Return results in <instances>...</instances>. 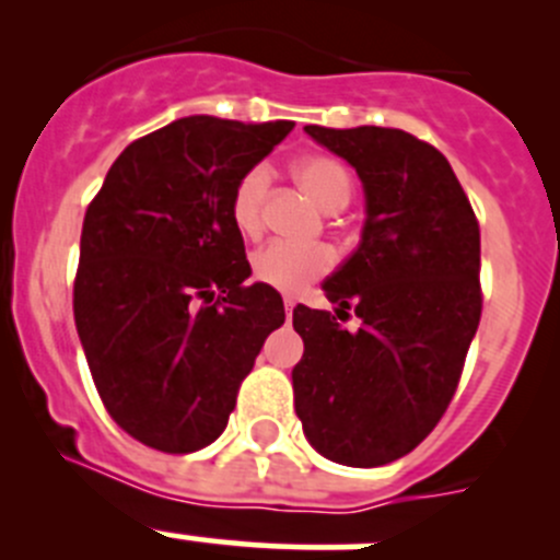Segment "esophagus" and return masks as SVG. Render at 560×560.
Masks as SVG:
<instances>
[{
	"mask_svg": "<svg viewBox=\"0 0 560 560\" xmlns=\"http://www.w3.org/2000/svg\"><path fill=\"white\" fill-rule=\"evenodd\" d=\"M292 308H295V298H284V312L292 314Z\"/></svg>",
	"mask_w": 560,
	"mask_h": 560,
	"instance_id": "34e87169",
	"label": "esophagus"
}]
</instances>
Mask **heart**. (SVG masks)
Returning <instances> with one entry per match:
<instances>
[{
	"label": "heart",
	"instance_id": "obj_1",
	"mask_svg": "<svg viewBox=\"0 0 560 560\" xmlns=\"http://www.w3.org/2000/svg\"><path fill=\"white\" fill-rule=\"evenodd\" d=\"M292 175L301 189L325 211H338L352 197V175L347 165L330 154H306L292 165ZM270 189V171L254 165L235 180L230 195V222L244 238H257L265 228V200ZM336 254L327 246H292L273 241L254 252L252 273L259 284L279 292L306 290L308 284L330 273Z\"/></svg>",
	"mask_w": 560,
	"mask_h": 560
}]
</instances>
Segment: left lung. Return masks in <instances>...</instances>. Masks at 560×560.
I'll return each instance as SVG.
<instances>
[{
	"label": "left lung",
	"instance_id": "left-lung-1",
	"mask_svg": "<svg viewBox=\"0 0 560 560\" xmlns=\"http://www.w3.org/2000/svg\"><path fill=\"white\" fill-rule=\"evenodd\" d=\"M365 186L363 241L327 276L336 314L298 306L295 411L319 455L374 468L436 428L482 316L479 222L439 149L389 127H306ZM352 307L347 331L337 319Z\"/></svg>",
	"mask_w": 560,
	"mask_h": 560
}]
</instances>
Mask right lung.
I'll list each match as a JSON object with an SVG mask.
<instances>
[{"instance_id":"add662e5","label":"right lung","mask_w":560,"mask_h":560,"mask_svg":"<svg viewBox=\"0 0 560 560\" xmlns=\"http://www.w3.org/2000/svg\"><path fill=\"white\" fill-rule=\"evenodd\" d=\"M292 127L178 118L129 143L89 202L72 314L107 415L145 447L217 442L284 325L279 292L246 284L230 195Z\"/></svg>"}]
</instances>
